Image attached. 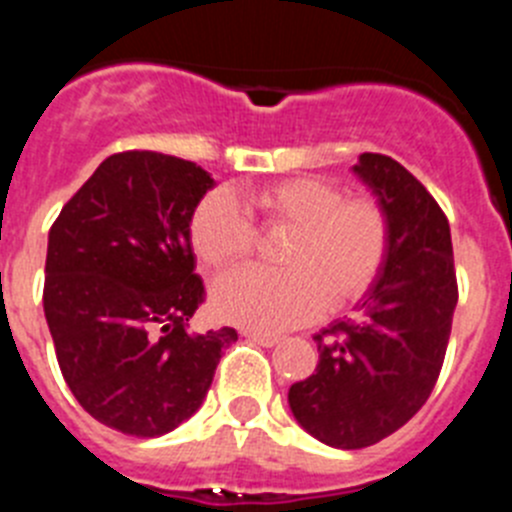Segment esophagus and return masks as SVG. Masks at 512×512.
I'll list each match as a JSON object with an SVG mask.
<instances>
[{"mask_svg": "<svg viewBox=\"0 0 512 512\" xmlns=\"http://www.w3.org/2000/svg\"><path fill=\"white\" fill-rule=\"evenodd\" d=\"M243 336H246L248 341H256V343H261V346H266V348L277 346V343L282 341L279 336H271V333H256V330H243Z\"/></svg>", "mask_w": 512, "mask_h": 512, "instance_id": "obj_1", "label": "esophagus"}]
</instances>
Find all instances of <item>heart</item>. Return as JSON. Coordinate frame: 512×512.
I'll use <instances>...</instances> for the list:
<instances>
[{
	"label": "heart",
	"mask_w": 512,
	"mask_h": 512,
	"mask_svg": "<svg viewBox=\"0 0 512 512\" xmlns=\"http://www.w3.org/2000/svg\"><path fill=\"white\" fill-rule=\"evenodd\" d=\"M266 230H289L279 246L282 271L241 269L212 289L220 320L284 330L325 310H343L372 289L390 253V223L366 197L320 179H284L251 194ZM194 256L212 271L241 264L256 248V228L228 192H212L189 223Z\"/></svg>",
	"instance_id": "1"
}]
</instances>
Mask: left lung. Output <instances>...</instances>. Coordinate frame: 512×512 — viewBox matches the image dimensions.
<instances>
[{
	"label": "left lung",
	"instance_id": "left-lung-1",
	"mask_svg": "<svg viewBox=\"0 0 512 512\" xmlns=\"http://www.w3.org/2000/svg\"><path fill=\"white\" fill-rule=\"evenodd\" d=\"M354 174L387 215L390 253L359 318L315 336V374L287 395L297 423L336 449L372 446L423 408L459 300L449 220L428 189L382 153H361Z\"/></svg>",
	"mask_w": 512,
	"mask_h": 512
}]
</instances>
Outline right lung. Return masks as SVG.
<instances>
[{"label": "right lung", "instance_id": "obj_1", "mask_svg": "<svg viewBox=\"0 0 512 512\" xmlns=\"http://www.w3.org/2000/svg\"><path fill=\"white\" fill-rule=\"evenodd\" d=\"M215 179L153 151L104 158L48 233L43 310L69 390L99 423L156 438L200 410L233 328L192 333L189 243Z\"/></svg>", "mask_w": 512, "mask_h": 512}]
</instances>
